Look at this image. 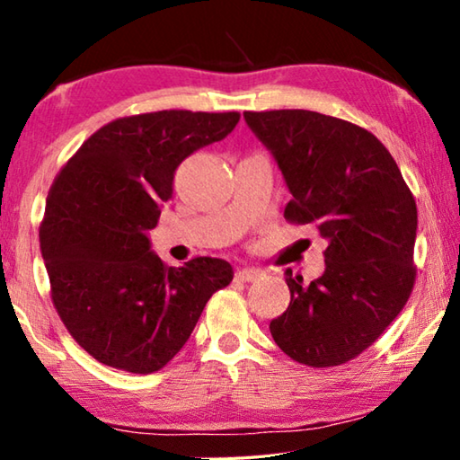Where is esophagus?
<instances>
[{"mask_svg":"<svg viewBox=\"0 0 460 460\" xmlns=\"http://www.w3.org/2000/svg\"><path fill=\"white\" fill-rule=\"evenodd\" d=\"M262 277H264V270H261V269L246 267V269L236 270V279L243 280V283H251V280H259Z\"/></svg>","mask_w":460,"mask_h":460,"instance_id":"obj_1","label":"esophagus"}]
</instances>
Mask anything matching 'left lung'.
Wrapping results in <instances>:
<instances>
[{
    "mask_svg": "<svg viewBox=\"0 0 460 460\" xmlns=\"http://www.w3.org/2000/svg\"><path fill=\"white\" fill-rule=\"evenodd\" d=\"M293 199L291 224L327 240L325 272L311 285L285 272L291 291L270 335L288 358L333 367L358 358L404 309L414 288L416 201L376 135L315 111H246Z\"/></svg>",
    "mask_w": 460,
    "mask_h": 460,
    "instance_id": "1",
    "label": "left lung"
}]
</instances>
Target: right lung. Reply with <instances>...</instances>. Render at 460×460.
Wrapping results in <instances>:
<instances>
[{
    "mask_svg": "<svg viewBox=\"0 0 460 460\" xmlns=\"http://www.w3.org/2000/svg\"><path fill=\"white\" fill-rule=\"evenodd\" d=\"M240 112L157 111L111 120L56 175L40 224L52 303L101 364L153 374L180 351L209 296L228 287L226 261L167 267L147 232L193 151L222 141Z\"/></svg>",
    "mask_w": 460,
    "mask_h": 460,
    "instance_id": "obj_1",
    "label": "right lung"
}]
</instances>
